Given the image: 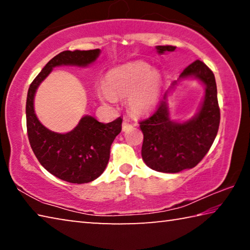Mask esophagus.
Returning a JSON list of instances; mask_svg holds the SVG:
<instances>
[{"label":"esophagus","mask_w":250,"mask_h":250,"mask_svg":"<svg viewBox=\"0 0 250 250\" xmlns=\"http://www.w3.org/2000/svg\"><path fill=\"white\" fill-rule=\"evenodd\" d=\"M131 125H131L128 120H125L124 122H122V130H124V131L128 130Z\"/></svg>","instance_id":"obj_1"}]
</instances>
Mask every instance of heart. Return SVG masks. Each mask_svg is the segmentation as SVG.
<instances>
[{
    "label": "heart",
    "mask_w": 250,
    "mask_h": 250,
    "mask_svg": "<svg viewBox=\"0 0 250 250\" xmlns=\"http://www.w3.org/2000/svg\"><path fill=\"white\" fill-rule=\"evenodd\" d=\"M161 78L146 62H131L108 71L104 87L99 90L104 100L113 103L116 97L129 96L128 104L137 115L150 112L159 103Z\"/></svg>",
    "instance_id": "obj_1"
}]
</instances>
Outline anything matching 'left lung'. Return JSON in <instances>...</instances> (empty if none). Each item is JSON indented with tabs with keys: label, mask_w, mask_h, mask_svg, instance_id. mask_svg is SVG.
Wrapping results in <instances>:
<instances>
[{
	"label": "left lung",
	"mask_w": 250,
	"mask_h": 250,
	"mask_svg": "<svg viewBox=\"0 0 250 250\" xmlns=\"http://www.w3.org/2000/svg\"><path fill=\"white\" fill-rule=\"evenodd\" d=\"M156 48L163 54L173 52L176 47L166 45L156 46ZM188 76H195L206 86L204 103L195 118L184 124L171 121L167 101L161 100L149 118L139 121L143 133L142 159L152 170L177 173L196 167L216 138L221 110L213 71L197 59L182 71L180 78Z\"/></svg>",
	"instance_id": "1"
}]
</instances>
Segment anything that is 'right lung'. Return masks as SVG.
Returning <instances> with one entry per match:
<instances>
[{
    "label": "right lung",
    "instance_id": "1",
    "mask_svg": "<svg viewBox=\"0 0 250 250\" xmlns=\"http://www.w3.org/2000/svg\"><path fill=\"white\" fill-rule=\"evenodd\" d=\"M99 49L65 50L45 65L28 88L26 99L27 137L34 154L49 173L69 183L83 184L103 174L110 158V147L121 132V117L101 124L86 116L70 132H53L41 124L34 112V95L39 84L54 67L61 65L87 66L95 62Z\"/></svg>",
    "mask_w": 250,
    "mask_h": 250
}]
</instances>
